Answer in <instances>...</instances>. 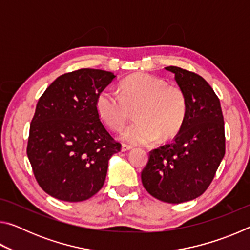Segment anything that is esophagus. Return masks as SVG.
<instances>
[{
	"label": "esophagus",
	"instance_id": "34e87169",
	"mask_svg": "<svg viewBox=\"0 0 250 250\" xmlns=\"http://www.w3.org/2000/svg\"><path fill=\"white\" fill-rule=\"evenodd\" d=\"M130 150H132V146H129V145H125V143H124V145H122V146H121V151L122 152H126V151H130Z\"/></svg>",
	"mask_w": 250,
	"mask_h": 250
}]
</instances>
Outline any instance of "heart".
I'll use <instances>...</instances> for the list:
<instances>
[{
  "instance_id": "heart-1",
  "label": "heart",
  "mask_w": 250,
  "mask_h": 250,
  "mask_svg": "<svg viewBox=\"0 0 250 250\" xmlns=\"http://www.w3.org/2000/svg\"><path fill=\"white\" fill-rule=\"evenodd\" d=\"M120 95L104 88L96 98V111L110 129L119 131L128 122L131 111L135 124L121 133V140L133 146L168 140L179 133L188 113V98L179 86L146 74H133L120 83Z\"/></svg>"
}]
</instances>
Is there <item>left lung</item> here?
Segmentation results:
<instances>
[{
    "mask_svg": "<svg viewBox=\"0 0 250 250\" xmlns=\"http://www.w3.org/2000/svg\"><path fill=\"white\" fill-rule=\"evenodd\" d=\"M188 98V113L168 145L150 152L142 184L158 200L180 204L201 196L225 155L224 117L218 97L200 75L168 66Z\"/></svg>",
    "mask_w": 250,
    "mask_h": 250,
    "instance_id": "obj_1",
    "label": "left lung"
}]
</instances>
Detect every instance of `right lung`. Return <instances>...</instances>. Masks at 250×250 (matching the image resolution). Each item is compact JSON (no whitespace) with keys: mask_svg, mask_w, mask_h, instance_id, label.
Returning a JSON list of instances; mask_svg holds the SVG:
<instances>
[{"mask_svg":"<svg viewBox=\"0 0 250 250\" xmlns=\"http://www.w3.org/2000/svg\"><path fill=\"white\" fill-rule=\"evenodd\" d=\"M115 77L101 69H78L59 76L41 96L29 126L27 156L48 195L82 202L104 186L109 160L121 145L105 130L95 104Z\"/></svg>","mask_w":250,"mask_h":250,"instance_id":"right-lung-1","label":"right lung"}]
</instances>
